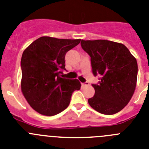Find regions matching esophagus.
<instances>
[{
  "mask_svg": "<svg viewBox=\"0 0 149 149\" xmlns=\"http://www.w3.org/2000/svg\"><path fill=\"white\" fill-rule=\"evenodd\" d=\"M81 85H82V86H89V84L88 82H85V83H84V84H81Z\"/></svg>",
  "mask_w": 149,
  "mask_h": 149,
  "instance_id": "esophagus-1",
  "label": "esophagus"
}]
</instances>
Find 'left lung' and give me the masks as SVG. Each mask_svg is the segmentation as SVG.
Instances as JSON below:
<instances>
[{
  "label": "left lung",
  "mask_w": 149,
  "mask_h": 149,
  "mask_svg": "<svg viewBox=\"0 0 149 149\" xmlns=\"http://www.w3.org/2000/svg\"><path fill=\"white\" fill-rule=\"evenodd\" d=\"M81 45L90 56L93 74L101 77L98 84H93L95 95L88 100L89 105L100 113H116L128 104L135 91L136 58L122 43L82 39Z\"/></svg>",
  "instance_id": "left-lung-1"
}]
</instances>
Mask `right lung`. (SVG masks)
I'll use <instances>...</instances> for the list:
<instances>
[{
	"mask_svg": "<svg viewBox=\"0 0 149 149\" xmlns=\"http://www.w3.org/2000/svg\"><path fill=\"white\" fill-rule=\"evenodd\" d=\"M81 39L42 36L26 48L21 60V89L30 107L45 116H54L67 108L72 93L81 89L77 79L60 77L65 56Z\"/></svg>",
	"mask_w": 149,
	"mask_h": 149,
	"instance_id": "1",
	"label": "right lung"
}]
</instances>
